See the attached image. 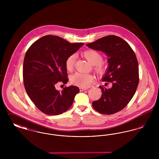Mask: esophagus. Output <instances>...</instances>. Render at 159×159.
I'll list each match as a JSON object with an SVG mask.
<instances>
[{
	"instance_id": "obj_1",
	"label": "esophagus",
	"mask_w": 159,
	"mask_h": 159,
	"mask_svg": "<svg viewBox=\"0 0 159 159\" xmlns=\"http://www.w3.org/2000/svg\"><path fill=\"white\" fill-rule=\"evenodd\" d=\"M79 89H80V92H83V91L86 90L87 89H86V88H79Z\"/></svg>"
}]
</instances>
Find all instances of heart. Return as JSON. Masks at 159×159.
I'll return each instance as SVG.
<instances>
[{
	"mask_svg": "<svg viewBox=\"0 0 159 159\" xmlns=\"http://www.w3.org/2000/svg\"><path fill=\"white\" fill-rule=\"evenodd\" d=\"M83 56L89 61L91 65L95 66L94 69L98 74L101 75L105 73L106 67L101 63L103 60L102 56L97 51L94 50H89L83 53ZM76 59V55L71 54L68 56L66 61V67L69 71L73 70ZM93 77L91 75L81 73H76L71 76L70 78V81L72 84L83 88L89 87L93 82Z\"/></svg>",
	"mask_w": 159,
	"mask_h": 159,
	"instance_id": "1",
	"label": "heart"
}]
</instances>
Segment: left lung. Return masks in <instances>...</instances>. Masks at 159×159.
<instances>
[{"label":"left lung","mask_w":159,"mask_h":159,"mask_svg":"<svg viewBox=\"0 0 159 159\" xmlns=\"http://www.w3.org/2000/svg\"><path fill=\"white\" fill-rule=\"evenodd\" d=\"M86 46L106 53L108 67L102 80L113 84L110 89L99 86L101 97L93 101L92 106L100 113H116L128 105L136 92L139 83L136 55L125 40L114 35L100 38Z\"/></svg>","instance_id":"left-lung-1"}]
</instances>
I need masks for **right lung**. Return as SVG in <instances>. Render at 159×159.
<instances>
[{
    "mask_svg": "<svg viewBox=\"0 0 159 159\" xmlns=\"http://www.w3.org/2000/svg\"><path fill=\"white\" fill-rule=\"evenodd\" d=\"M83 45L47 35L34 42L27 50L23 64L24 87L31 101L43 113L59 115L72 106L79 88L70 86L60 92L55 84L67 83L66 61Z\"/></svg>",
    "mask_w": 159,
    "mask_h": 159,
    "instance_id": "1",
    "label": "right lung"
}]
</instances>
